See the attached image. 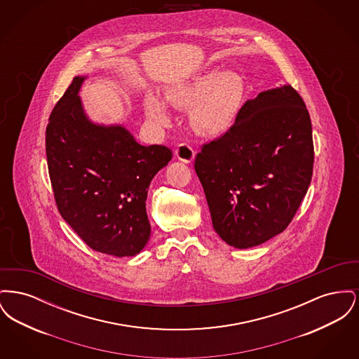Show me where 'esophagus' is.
<instances>
[{
  "label": "esophagus",
  "instance_id": "esophagus-1",
  "mask_svg": "<svg viewBox=\"0 0 359 359\" xmlns=\"http://www.w3.org/2000/svg\"><path fill=\"white\" fill-rule=\"evenodd\" d=\"M175 156L183 161V163H192L195 158V151L192 149L191 145H188L186 142H182L177 145V148L175 149Z\"/></svg>",
  "mask_w": 359,
  "mask_h": 359
}]
</instances>
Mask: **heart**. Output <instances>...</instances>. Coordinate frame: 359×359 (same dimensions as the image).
Wrapping results in <instances>:
<instances>
[{
    "mask_svg": "<svg viewBox=\"0 0 359 359\" xmlns=\"http://www.w3.org/2000/svg\"><path fill=\"white\" fill-rule=\"evenodd\" d=\"M243 98V83L237 74L211 69L187 82L173 86L165 94L167 102L191 107V123L196 132L217 137L226 133L237 120ZM145 113L157 126L170 123V113L158 97L148 95Z\"/></svg>",
    "mask_w": 359,
    "mask_h": 359,
    "instance_id": "1",
    "label": "heart"
}]
</instances>
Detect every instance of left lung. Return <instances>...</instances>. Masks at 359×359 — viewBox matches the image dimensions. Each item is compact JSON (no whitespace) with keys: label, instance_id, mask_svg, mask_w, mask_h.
I'll return each mask as SVG.
<instances>
[{"label":"left lung","instance_id":"left-lung-1","mask_svg":"<svg viewBox=\"0 0 359 359\" xmlns=\"http://www.w3.org/2000/svg\"><path fill=\"white\" fill-rule=\"evenodd\" d=\"M312 168L311 118L290 85L246 101L234 125L195 158L214 230L237 249L261 245L288 227Z\"/></svg>","mask_w":359,"mask_h":359}]
</instances>
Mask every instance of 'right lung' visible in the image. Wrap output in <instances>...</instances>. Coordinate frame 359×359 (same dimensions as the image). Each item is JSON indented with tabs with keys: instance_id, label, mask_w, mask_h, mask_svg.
<instances>
[{
	"instance_id": "add662e5",
	"label": "right lung",
	"mask_w": 359,
	"mask_h": 359,
	"mask_svg": "<svg viewBox=\"0 0 359 359\" xmlns=\"http://www.w3.org/2000/svg\"><path fill=\"white\" fill-rule=\"evenodd\" d=\"M75 76L55 104L46 152L57 210L91 249L138 255L151 237L145 201L154 175L172 158L164 145H140L122 125L88 120Z\"/></svg>"
}]
</instances>
